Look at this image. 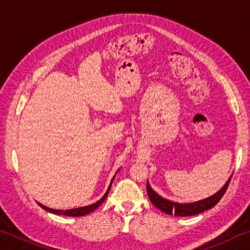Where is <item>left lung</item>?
Returning <instances> with one entry per match:
<instances>
[{"label":"left lung","mask_w":250,"mask_h":250,"mask_svg":"<svg viewBox=\"0 0 250 250\" xmlns=\"http://www.w3.org/2000/svg\"><path fill=\"white\" fill-rule=\"evenodd\" d=\"M231 176L227 180V182L224 184L223 188L219 189L213 195L204 198V200H200L196 202L192 203H177V202H172L170 200H167V198L162 197L159 195L153 188H151L149 184V181L146 183V192L147 195L152 204H153L156 208L160 210L164 211L168 215H174V216H193V215H197L200 213H203L207 209L213 208V207L217 204V203L221 201L224 194H225L226 189L228 188V184H229Z\"/></svg>","instance_id":"left-lung-1"}]
</instances>
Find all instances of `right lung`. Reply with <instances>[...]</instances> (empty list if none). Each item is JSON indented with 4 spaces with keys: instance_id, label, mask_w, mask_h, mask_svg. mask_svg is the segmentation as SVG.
<instances>
[{
    "instance_id": "obj_1",
    "label": "right lung",
    "mask_w": 250,
    "mask_h": 250,
    "mask_svg": "<svg viewBox=\"0 0 250 250\" xmlns=\"http://www.w3.org/2000/svg\"><path fill=\"white\" fill-rule=\"evenodd\" d=\"M119 171H120V168H118V171L116 172V174ZM116 174L113 175L111 182H110V185H109V188L107 189V192L104 193V195L101 197L99 201H97L96 203H94V204H90V205H87V206H83V207H77V208H70V209H54V208H49V207L45 206L43 204H41V203H39V204H40V206L42 207V208H44L45 210H47V211H49V213H52V214L64 215V216H73V217L84 216V215L90 214L91 211H94L96 208H98V207L104 202V200L108 196V193L110 191V188H111V184H112V182H113V179H115Z\"/></svg>"
}]
</instances>
